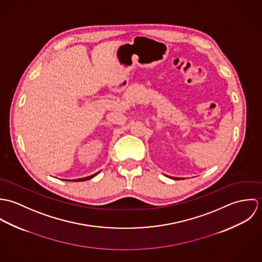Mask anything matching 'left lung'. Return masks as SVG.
Segmentation results:
<instances>
[{
    "mask_svg": "<svg viewBox=\"0 0 262 262\" xmlns=\"http://www.w3.org/2000/svg\"><path fill=\"white\" fill-rule=\"evenodd\" d=\"M170 179H172V180H176V181H178V180H180L179 178H170Z\"/></svg>",
    "mask_w": 262,
    "mask_h": 262,
    "instance_id": "8db88e82",
    "label": "left lung"
}]
</instances>
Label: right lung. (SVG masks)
<instances>
[{
	"instance_id": "add662e5",
	"label": "right lung",
	"mask_w": 262,
	"mask_h": 262,
	"mask_svg": "<svg viewBox=\"0 0 262 262\" xmlns=\"http://www.w3.org/2000/svg\"><path fill=\"white\" fill-rule=\"evenodd\" d=\"M100 172V171H99ZM99 172H97V173H95V174H93V176H90V177H86V178H83V179H77V180H74V182H83V181H89V180H91V179H93L94 177H96Z\"/></svg>"
}]
</instances>
